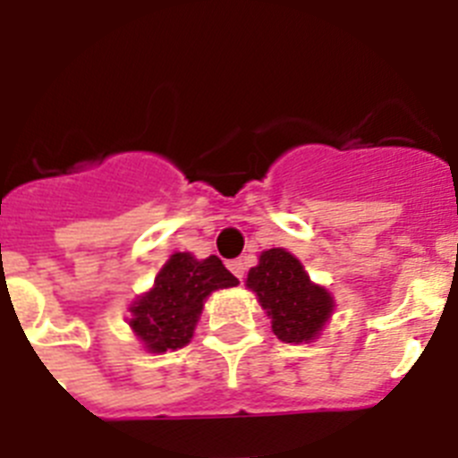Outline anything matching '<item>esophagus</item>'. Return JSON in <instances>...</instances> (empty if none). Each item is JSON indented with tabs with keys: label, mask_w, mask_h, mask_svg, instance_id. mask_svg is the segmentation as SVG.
<instances>
[{
	"label": "esophagus",
	"mask_w": 458,
	"mask_h": 458,
	"mask_svg": "<svg viewBox=\"0 0 458 458\" xmlns=\"http://www.w3.org/2000/svg\"><path fill=\"white\" fill-rule=\"evenodd\" d=\"M226 268L232 270V273L236 275L238 279L245 277V264H242L241 259H232V261H229V264H226Z\"/></svg>",
	"instance_id": "esophagus-1"
}]
</instances>
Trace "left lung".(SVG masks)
Masks as SVG:
<instances>
[{
    "label": "left lung",
    "mask_w": 458,
    "mask_h": 458,
    "mask_svg": "<svg viewBox=\"0 0 458 458\" xmlns=\"http://www.w3.org/2000/svg\"><path fill=\"white\" fill-rule=\"evenodd\" d=\"M248 286L268 314L273 333L286 344L317 337L333 311L327 291L311 284L301 261L286 250L273 248L261 254L259 266L248 273Z\"/></svg>",
    "instance_id": "left-lung-1"
}]
</instances>
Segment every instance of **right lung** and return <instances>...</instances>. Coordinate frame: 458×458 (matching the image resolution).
Returning <instances> with one entry per match:
<instances>
[{"instance_id": "add662e5", "label": "right lung", "mask_w": 458, "mask_h": 458, "mask_svg": "<svg viewBox=\"0 0 458 458\" xmlns=\"http://www.w3.org/2000/svg\"><path fill=\"white\" fill-rule=\"evenodd\" d=\"M238 279L216 254L197 261L192 254H172L156 284L131 307V326L153 353L183 349L201 314L206 295L216 289L236 286Z\"/></svg>"}]
</instances>
